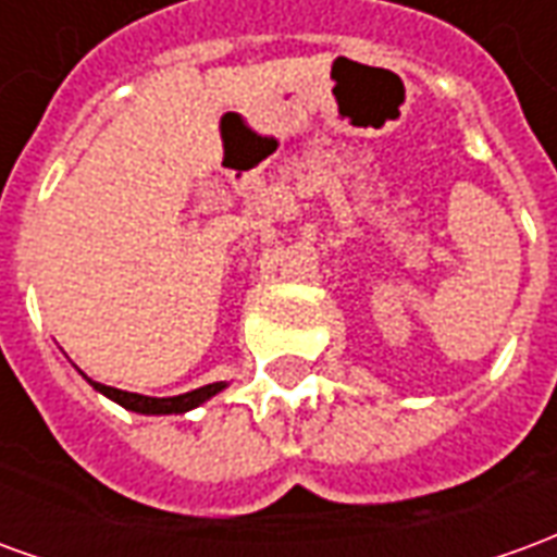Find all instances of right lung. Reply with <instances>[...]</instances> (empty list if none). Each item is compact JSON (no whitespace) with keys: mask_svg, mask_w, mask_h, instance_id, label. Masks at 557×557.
<instances>
[{"mask_svg":"<svg viewBox=\"0 0 557 557\" xmlns=\"http://www.w3.org/2000/svg\"><path fill=\"white\" fill-rule=\"evenodd\" d=\"M86 382H89L95 391H101L103 397H110L113 403H119L122 409L137 411V414H184V411L202 406L206 399H211L214 394H220V391L226 387L223 382H214V385L196 387V391H187V394H178V397H143V394H131V391H119V387L91 382L89 375H86Z\"/></svg>","mask_w":557,"mask_h":557,"instance_id":"1","label":"right lung"}]
</instances>
